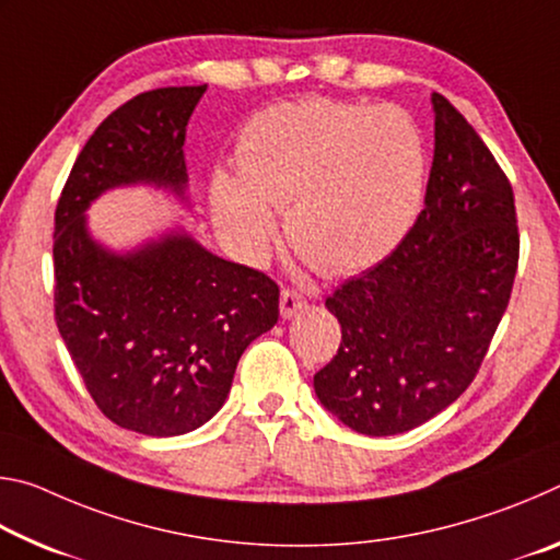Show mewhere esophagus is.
<instances>
[{
	"label": "esophagus",
	"instance_id": "1",
	"mask_svg": "<svg viewBox=\"0 0 560 560\" xmlns=\"http://www.w3.org/2000/svg\"><path fill=\"white\" fill-rule=\"evenodd\" d=\"M303 306H306V299H303L299 291H293V289H283V291H281L279 308H281V316H283V318L296 316Z\"/></svg>",
	"mask_w": 560,
	"mask_h": 560
}]
</instances>
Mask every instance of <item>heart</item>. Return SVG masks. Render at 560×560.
<instances>
[{
    "label": "heart",
    "mask_w": 560,
    "mask_h": 560,
    "mask_svg": "<svg viewBox=\"0 0 560 560\" xmlns=\"http://www.w3.org/2000/svg\"><path fill=\"white\" fill-rule=\"evenodd\" d=\"M242 175L212 177L222 232L261 257L277 232L326 273L373 267L410 232L428 183L422 130L395 106L303 98L259 113L240 143Z\"/></svg>",
    "instance_id": "b5f03b06"
}]
</instances>
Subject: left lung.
<instances>
[{"label":"left lung","mask_w":560,"mask_h":560,"mask_svg":"<svg viewBox=\"0 0 560 560\" xmlns=\"http://www.w3.org/2000/svg\"><path fill=\"white\" fill-rule=\"evenodd\" d=\"M424 210L400 246L326 306L340 348L314 375L320 405L371 438L428 422L467 390L518 267L514 189L467 118L432 93Z\"/></svg>","instance_id":"obj_1"}]
</instances>
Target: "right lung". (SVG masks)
<instances>
[{
  "label": "right lung",
  "mask_w": 560,
  "mask_h": 560,
  "mask_svg": "<svg viewBox=\"0 0 560 560\" xmlns=\"http://www.w3.org/2000/svg\"><path fill=\"white\" fill-rule=\"evenodd\" d=\"M207 86L145 91L101 122L54 214V316L75 371L118 428L175 438L220 412L236 363L279 320L267 273L207 252L183 230L118 254L86 210L113 187L155 185L187 200L185 130Z\"/></svg>",
  "instance_id": "add662e5"
}]
</instances>
